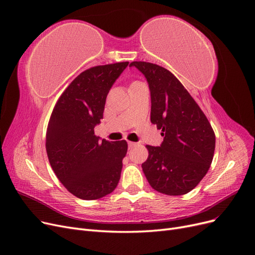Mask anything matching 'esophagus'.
<instances>
[{"label": "esophagus", "instance_id": "34e87169", "mask_svg": "<svg viewBox=\"0 0 255 255\" xmlns=\"http://www.w3.org/2000/svg\"><path fill=\"white\" fill-rule=\"evenodd\" d=\"M128 148H133V146H135L137 143L133 141H128Z\"/></svg>", "mask_w": 255, "mask_h": 255}]
</instances>
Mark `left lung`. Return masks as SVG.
<instances>
[{"instance_id": "obj_1", "label": "left lung", "mask_w": 255, "mask_h": 255, "mask_svg": "<svg viewBox=\"0 0 255 255\" xmlns=\"http://www.w3.org/2000/svg\"><path fill=\"white\" fill-rule=\"evenodd\" d=\"M148 82L151 122L163 130L159 146L146 145L149 157L141 165L153 189L181 196L194 189L212 164L215 134L205 115L189 92L167 69L133 61Z\"/></svg>"}]
</instances>
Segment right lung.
Segmentation results:
<instances>
[{"instance_id": "1", "label": "right lung", "mask_w": 255, "mask_h": 255, "mask_svg": "<svg viewBox=\"0 0 255 255\" xmlns=\"http://www.w3.org/2000/svg\"><path fill=\"white\" fill-rule=\"evenodd\" d=\"M128 61L97 66L82 72L60 96L45 138L53 171L72 195L100 199L117 187L126 140L109 141L95 135L101 123L107 94Z\"/></svg>"}]
</instances>
